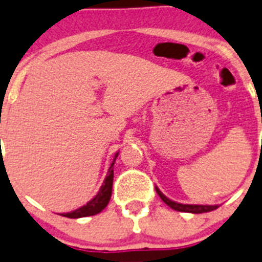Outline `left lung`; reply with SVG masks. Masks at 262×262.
<instances>
[{"label": "left lung", "mask_w": 262, "mask_h": 262, "mask_svg": "<svg viewBox=\"0 0 262 262\" xmlns=\"http://www.w3.org/2000/svg\"><path fill=\"white\" fill-rule=\"evenodd\" d=\"M157 194L159 195V198L165 202L169 207H171L172 210L179 211V212H190V213H203V212H210L217 208V206H202V204H182L177 203V202H172L169 198H166L165 195L156 187Z\"/></svg>", "instance_id": "8db88e82"}]
</instances>
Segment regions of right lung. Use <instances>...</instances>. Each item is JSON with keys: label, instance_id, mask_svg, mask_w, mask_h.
Here are the masks:
<instances>
[{"label": "right lung", "instance_id": "1", "mask_svg": "<svg viewBox=\"0 0 262 262\" xmlns=\"http://www.w3.org/2000/svg\"><path fill=\"white\" fill-rule=\"evenodd\" d=\"M118 153L116 154L113 158V162L111 163V167L108 170L105 179H104L103 186L100 187V191L93 199H91L85 206L77 208V210L71 211V212L62 213V216L70 217V219H79V217H85V216H92L96 213L101 212V211L108 206L109 200H111V195H112V186H113V165L117 158Z\"/></svg>", "mask_w": 262, "mask_h": 262}]
</instances>
